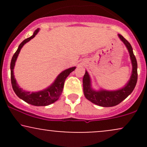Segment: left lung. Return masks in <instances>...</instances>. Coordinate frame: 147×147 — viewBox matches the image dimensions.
Segmentation results:
<instances>
[{"mask_svg":"<svg viewBox=\"0 0 147 147\" xmlns=\"http://www.w3.org/2000/svg\"><path fill=\"white\" fill-rule=\"evenodd\" d=\"M118 36L121 39L129 50L130 58L132 63V75L130 80L126 86L122 88L117 90L109 91L101 90L95 91L91 88L90 78L88 73L86 71L83 78L84 93L86 98L90 101L93 104L103 106V107H111L119 104L123 100H124L129 96L136 87L138 81V63L136 58L133 52V48L127 40L121 34H118Z\"/></svg>","mask_w":147,"mask_h":147,"instance_id":"8db88e82","label":"left lung"}]
</instances>
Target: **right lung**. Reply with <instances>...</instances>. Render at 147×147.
Returning <instances> with one entry per match:
<instances>
[{
  "label": "right lung",
  "instance_id": "add662e5",
  "mask_svg": "<svg viewBox=\"0 0 147 147\" xmlns=\"http://www.w3.org/2000/svg\"><path fill=\"white\" fill-rule=\"evenodd\" d=\"M39 31V29H37L34 31L32 36L29 38H26L23 41L21 44L19 45L18 48L15 52L14 55H13L12 59L11 61V64H10V69H11V82L12 88L14 90L16 95L19 97L20 99H23L25 102L28 104H32V105L36 106H48L52 103L55 102L58 100L62 93L63 88L64 82H65V79L70 75V72L75 70L76 67H72V68H68L67 70H63V72H61L54 83L52 84L50 86L47 88L45 90L38 91L36 92H30L28 91L23 90L21 88L19 87L18 84L16 83V79L14 78V68L15 65V62H16V59H17L18 54H19L22 47L24 45L25 43H28L30 41L32 38H33L37 33Z\"/></svg>",
  "mask_w": 147,
  "mask_h": 147
}]
</instances>
